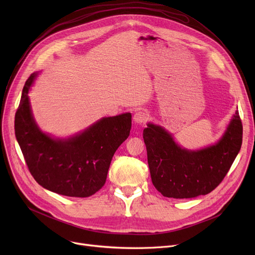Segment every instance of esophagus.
I'll return each instance as SVG.
<instances>
[{
	"label": "esophagus",
	"mask_w": 255,
	"mask_h": 255,
	"mask_svg": "<svg viewBox=\"0 0 255 255\" xmlns=\"http://www.w3.org/2000/svg\"><path fill=\"white\" fill-rule=\"evenodd\" d=\"M148 114H146L145 112H142V111H138L134 114V116H133V121L136 124H139V125H142L144 124L146 121H148Z\"/></svg>",
	"instance_id": "esophagus-1"
}]
</instances>
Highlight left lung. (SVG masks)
Wrapping results in <instances>:
<instances>
[{"label": "left lung", "mask_w": 255, "mask_h": 255, "mask_svg": "<svg viewBox=\"0 0 255 255\" xmlns=\"http://www.w3.org/2000/svg\"><path fill=\"white\" fill-rule=\"evenodd\" d=\"M143 140L152 183L165 197L206 195L222 182L242 145L243 126L237 111L222 137L204 149L180 146L161 126L148 123Z\"/></svg>", "instance_id": "8db88e82"}]
</instances>
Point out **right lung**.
Masks as SVG:
<instances>
[{"label":"right lung","instance_id":"right-lung-1","mask_svg":"<svg viewBox=\"0 0 255 255\" xmlns=\"http://www.w3.org/2000/svg\"><path fill=\"white\" fill-rule=\"evenodd\" d=\"M37 72L26 80L15 114V136L25 163L43 188L71 197H88L105 184L113 156L129 136L131 114L102 118L68 138L40 129L33 117L29 91Z\"/></svg>","mask_w":255,"mask_h":255}]
</instances>
